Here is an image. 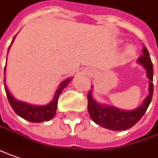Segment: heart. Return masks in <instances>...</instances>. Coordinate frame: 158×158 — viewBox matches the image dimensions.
Wrapping results in <instances>:
<instances>
[{"label": "heart", "instance_id": "obj_1", "mask_svg": "<svg viewBox=\"0 0 158 158\" xmlns=\"http://www.w3.org/2000/svg\"><path fill=\"white\" fill-rule=\"evenodd\" d=\"M128 50H129V53H130V54H134V49L133 48H130Z\"/></svg>", "mask_w": 158, "mask_h": 158}]
</instances>
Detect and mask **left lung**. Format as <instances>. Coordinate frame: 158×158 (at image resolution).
<instances>
[{"label":"left lung","mask_w":158,"mask_h":158,"mask_svg":"<svg viewBox=\"0 0 158 158\" xmlns=\"http://www.w3.org/2000/svg\"><path fill=\"white\" fill-rule=\"evenodd\" d=\"M138 62L145 67L147 71L148 78L149 79V94L147 98L144 100L142 105L130 111L121 110L114 107L101 105L93 99L92 93L89 91L87 94V110L94 123L102 127L108 128L113 131H124L134 127L145 114L148 107L152 100L154 91V84L152 82L153 64L145 46L142 49V55L138 58Z\"/></svg>","instance_id":"8db88e82"}]
</instances>
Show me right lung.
Masks as SVG:
<instances>
[{
  "label": "right lung",
  "instance_id": "add662e5",
  "mask_svg": "<svg viewBox=\"0 0 158 158\" xmlns=\"http://www.w3.org/2000/svg\"><path fill=\"white\" fill-rule=\"evenodd\" d=\"M15 37L12 40V42H13ZM71 79H66L60 84L58 89L56 92L53 101L50 103H48L45 106H33V105L25 103L23 102L17 101L11 95V94L8 90L5 84H4V87H5L6 94H7V97H8L10 106L19 117L23 118L24 119L27 120V121L32 122V123H40V122H44V121H48L54 118L56 111V108H57V101H58L59 95L62 93L63 89L68 85V82ZM4 82H5V79H4Z\"/></svg>",
  "mask_w": 158,
  "mask_h": 158
}]
</instances>
